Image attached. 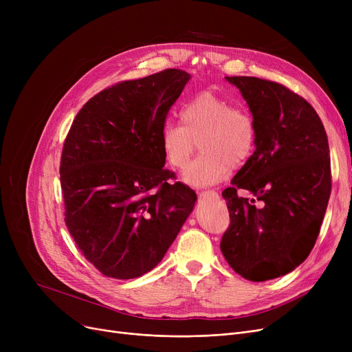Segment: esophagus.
<instances>
[{
  "mask_svg": "<svg viewBox=\"0 0 352 352\" xmlns=\"http://www.w3.org/2000/svg\"><path fill=\"white\" fill-rule=\"evenodd\" d=\"M218 194L215 192V191H211V190H208V191H202V192H199V197H204V198H215Z\"/></svg>",
  "mask_w": 352,
  "mask_h": 352,
  "instance_id": "1",
  "label": "esophagus"
}]
</instances>
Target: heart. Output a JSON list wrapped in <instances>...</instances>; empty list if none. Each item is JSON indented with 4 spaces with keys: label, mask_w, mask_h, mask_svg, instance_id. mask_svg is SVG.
I'll use <instances>...</instances> for the list:
<instances>
[{
    "label": "heart",
    "mask_w": 352,
    "mask_h": 352,
    "mask_svg": "<svg viewBox=\"0 0 352 352\" xmlns=\"http://www.w3.org/2000/svg\"><path fill=\"white\" fill-rule=\"evenodd\" d=\"M179 118L181 125L162 126L161 148L171 166L184 170L198 142L202 154L184 174L188 186H214L228 177L232 165L241 166L252 155L256 138L252 117L214 92L194 97L181 109Z\"/></svg>",
    "instance_id": "heart-1"
}]
</instances>
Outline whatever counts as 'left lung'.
<instances>
[{
    "label": "left lung",
    "instance_id": "8db88e82",
    "mask_svg": "<svg viewBox=\"0 0 352 352\" xmlns=\"http://www.w3.org/2000/svg\"><path fill=\"white\" fill-rule=\"evenodd\" d=\"M255 122V151L224 190L231 224L221 252L245 280L261 283L294 271L320 234L331 194L325 128L302 97L256 77H226ZM247 189L254 206L236 195Z\"/></svg>",
    "mask_w": 352,
    "mask_h": 352
}]
</instances>
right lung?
Here are the masks:
<instances>
[{"mask_svg": "<svg viewBox=\"0 0 352 352\" xmlns=\"http://www.w3.org/2000/svg\"><path fill=\"white\" fill-rule=\"evenodd\" d=\"M191 76L165 69L92 97L63 148L65 224L87 260L111 278L158 265L194 210L197 194L164 170L161 129Z\"/></svg>", "mask_w": 352, "mask_h": 352, "instance_id": "obj_1", "label": "right lung"}]
</instances>
